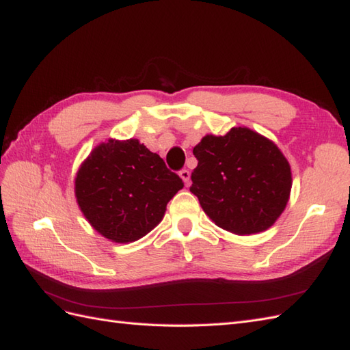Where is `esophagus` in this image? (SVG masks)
Instances as JSON below:
<instances>
[{
	"label": "esophagus",
	"instance_id": "34e87169",
	"mask_svg": "<svg viewBox=\"0 0 350 350\" xmlns=\"http://www.w3.org/2000/svg\"><path fill=\"white\" fill-rule=\"evenodd\" d=\"M179 176L182 177V180L185 182V185H189V180H191V173H189V170H187V168H183V170H180L179 171Z\"/></svg>",
	"mask_w": 350,
	"mask_h": 350
}]
</instances>
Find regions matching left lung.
<instances>
[{"instance_id":"left-lung-1","label":"left lung","mask_w":350,"mask_h":350,"mask_svg":"<svg viewBox=\"0 0 350 350\" xmlns=\"http://www.w3.org/2000/svg\"><path fill=\"white\" fill-rule=\"evenodd\" d=\"M198 161L189 191L215 224L234 234L269 228L288 202L292 173L272 141L248 128L206 135L194 147Z\"/></svg>"}]
</instances>
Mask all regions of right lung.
<instances>
[{"instance_id":"add662e5","label":"right lung","mask_w":350,"mask_h":350,"mask_svg":"<svg viewBox=\"0 0 350 350\" xmlns=\"http://www.w3.org/2000/svg\"><path fill=\"white\" fill-rule=\"evenodd\" d=\"M183 188L159 154L138 139H108L79 167L75 196L92 227L117 243L138 241L159 224Z\"/></svg>"}]
</instances>
